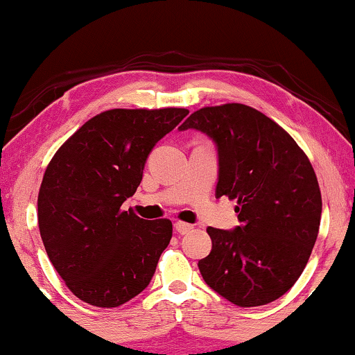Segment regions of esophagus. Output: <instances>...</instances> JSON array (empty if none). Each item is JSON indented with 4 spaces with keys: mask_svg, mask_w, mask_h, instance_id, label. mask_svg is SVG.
I'll return each instance as SVG.
<instances>
[{
    "mask_svg": "<svg viewBox=\"0 0 355 355\" xmlns=\"http://www.w3.org/2000/svg\"><path fill=\"white\" fill-rule=\"evenodd\" d=\"M175 230H177V233L187 234L189 232H191V230H193V225L185 223V221H177V223H175Z\"/></svg>",
    "mask_w": 355,
    "mask_h": 355,
    "instance_id": "obj_1",
    "label": "esophagus"
}]
</instances>
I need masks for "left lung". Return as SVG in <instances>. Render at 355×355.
<instances>
[{
	"mask_svg": "<svg viewBox=\"0 0 355 355\" xmlns=\"http://www.w3.org/2000/svg\"><path fill=\"white\" fill-rule=\"evenodd\" d=\"M218 147L216 196L236 200L240 226L211 228L200 259L205 283L240 307L276 301L304 271L319 233L322 198L304 150L263 112L245 104L198 109L180 125Z\"/></svg>",
	"mask_w": 355,
	"mask_h": 355,
	"instance_id": "8db88e82",
	"label": "left lung"
}]
</instances>
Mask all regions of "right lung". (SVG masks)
<instances>
[{"mask_svg":"<svg viewBox=\"0 0 355 355\" xmlns=\"http://www.w3.org/2000/svg\"><path fill=\"white\" fill-rule=\"evenodd\" d=\"M187 109H110L89 119L51 159L37 195L46 253L80 301L119 307L150 283L172 221L144 220L122 203Z\"/></svg>","mask_w":355,"mask_h":355,"instance_id":"right-lung-1","label":"right lung"}]
</instances>
